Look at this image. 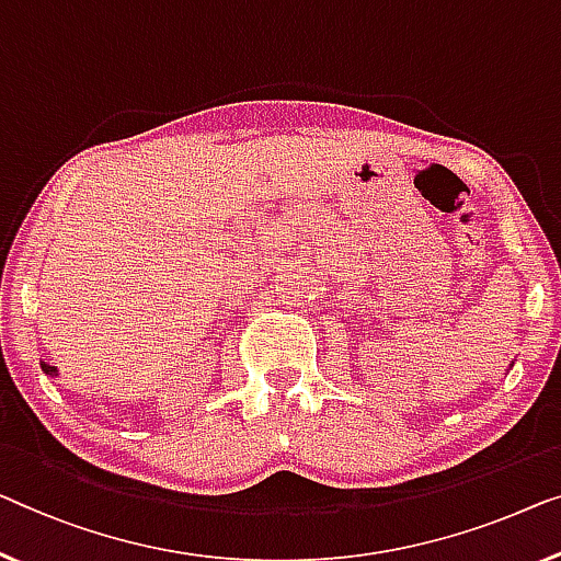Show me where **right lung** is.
Instances as JSON below:
<instances>
[{
	"label": "right lung",
	"mask_w": 561,
	"mask_h": 561,
	"mask_svg": "<svg viewBox=\"0 0 561 561\" xmlns=\"http://www.w3.org/2000/svg\"><path fill=\"white\" fill-rule=\"evenodd\" d=\"M39 367H42V373L49 375V378H57V375H60V370H57L55 365H49V363H45V360H39Z\"/></svg>",
	"instance_id": "obj_1"
}]
</instances>
